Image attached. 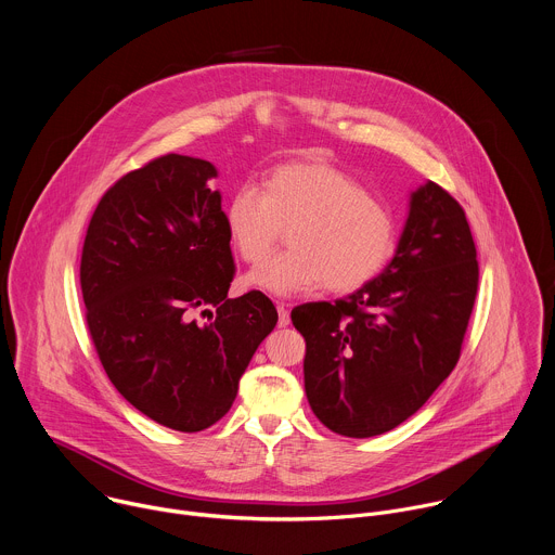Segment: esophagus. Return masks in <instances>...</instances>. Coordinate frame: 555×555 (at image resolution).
I'll return each instance as SVG.
<instances>
[{
    "instance_id": "1",
    "label": "esophagus",
    "mask_w": 555,
    "mask_h": 555,
    "mask_svg": "<svg viewBox=\"0 0 555 555\" xmlns=\"http://www.w3.org/2000/svg\"><path fill=\"white\" fill-rule=\"evenodd\" d=\"M279 309V327H287L289 325V309L285 302H276Z\"/></svg>"
}]
</instances>
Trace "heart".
<instances>
[{"label": "heart", "mask_w": 555, "mask_h": 555, "mask_svg": "<svg viewBox=\"0 0 555 555\" xmlns=\"http://www.w3.org/2000/svg\"><path fill=\"white\" fill-rule=\"evenodd\" d=\"M223 223L246 263H259L287 225V248L248 274V283L276 296L321 287L353 292L390 261L398 240L395 217L343 169L327 163L276 167L259 189L230 195Z\"/></svg>", "instance_id": "heart-1"}]
</instances>
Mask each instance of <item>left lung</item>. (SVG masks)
I'll use <instances>...</instances> for the list:
<instances>
[{"instance_id": "1", "label": "left lung", "mask_w": 555, "mask_h": 555, "mask_svg": "<svg viewBox=\"0 0 555 555\" xmlns=\"http://www.w3.org/2000/svg\"><path fill=\"white\" fill-rule=\"evenodd\" d=\"M477 287L465 210L439 184L420 186L398 253L371 283L292 309L313 415L356 439L415 415L459 362Z\"/></svg>"}]
</instances>
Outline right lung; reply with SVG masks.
I'll use <instances>...</instances> for the list:
<instances>
[{"instance_id": "right-lung-1", "label": "right lung", "mask_w": 555, "mask_h": 555, "mask_svg": "<svg viewBox=\"0 0 555 555\" xmlns=\"http://www.w3.org/2000/svg\"><path fill=\"white\" fill-rule=\"evenodd\" d=\"M212 178L210 163L178 153L129 171L101 197L81 255L86 323L107 377L180 433L230 411L279 321L259 289L228 298L236 268Z\"/></svg>"}]
</instances>
